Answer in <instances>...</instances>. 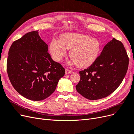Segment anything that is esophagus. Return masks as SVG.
<instances>
[{"label": "esophagus", "instance_id": "34e87169", "mask_svg": "<svg viewBox=\"0 0 134 134\" xmlns=\"http://www.w3.org/2000/svg\"><path fill=\"white\" fill-rule=\"evenodd\" d=\"M72 73V71L68 70V69H66V71H65L66 75H68V74H70V73Z\"/></svg>", "mask_w": 134, "mask_h": 134}]
</instances>
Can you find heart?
Instances as JSON below:
<instances>
[{
    "label": "heart",
    "mask_w": 134,
    "mask_h": 134,
    "mask_svg": "<svg viewBox=\"0 0 134 134\" xmlns=\"http://www.w3.org/2000/svg\"><path fill=\"white\" fill-rule=\"evenodd\" d=\"M50 52L54 60L60 62L71 49L70 56L72 63L80 68L87 67L95 61L100 52L101 45L95 38L80 33H66L61 40H53L50 44Z\"/></svg>",
    "instance_id": "heart-1"
}]
</instances>
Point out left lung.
<instances>
[{"instance_id":"1","label":"left lung","mask_w":134,"mask_h":134,"mask_svg":"<svg viewBox=\"0 0 134 134\" xmlns=\"http://www.w3.org/2000/svg\"><path fill=\"white\" fill-rule=\"evenodd\" d=\"M129 57L122 43L113 38L88 68L79 72L76 90L88 100L109 96L121 83L127 72Z\"/></svg>"}]
</instances>
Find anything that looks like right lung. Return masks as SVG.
<instances>
[{
	"instance_id": "right-lung-1",
	"label": "right lung",
	"mask_w": 134,
	"mask_h": 134,
	"mask_svg": "<svg viewBox=\"0 0 134 134\" xmlns=\"http://www.w3.org/2000/svg\"><path fill=\"white\" fill-rule=\"evenodd\" d=\"M38 32H28L13 43L7 63L12 86L21 96L33 101L49 97L65 73L61 64L52 59L48 45Z\"/></svg>"
}]
</instances>
